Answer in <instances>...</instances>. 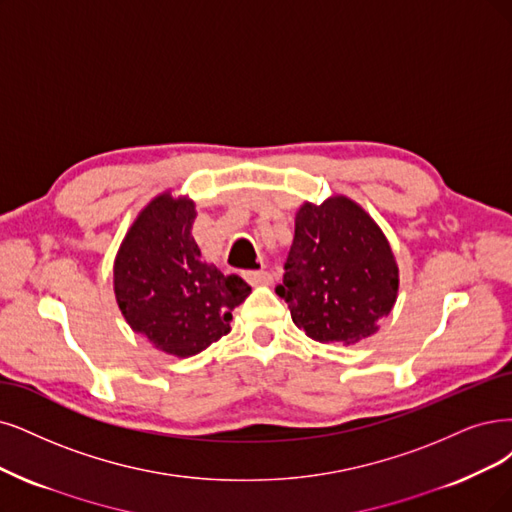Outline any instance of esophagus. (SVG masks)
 <instances>
[{
	"label": "esophagus",
	"instance_id": "esophagus-1",
	"mask_svg": "<svg viewBox=\"0 0 512 512\" xmlns=\"http://www.w3.org/2000/svg\"><path fill=\"white\" fill-rule=\"evenodd\" d=\"M242 276L253 287H263V285H270V282H272V274L268 270H249V272H244Z\"/></svg>",
	"mask_w": 512,
	"mask_h": 512
}]
</instances>
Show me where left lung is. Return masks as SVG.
<instances>
[{
	"label": "left lung",
	"mask_w": 512,
	"mask_h": 512,
	"mask_svg": "<svg viewBox=\"0 0 512 512\" xmlns=\"http://www.w3.org/2000/svg\"><path fill=\"white\" fill-rule=\"evenodd\" d=\"M285 270L276 293L293 323L320 344L354 346L371 337L399 295V263L386 234L342 194L297 208Z\"/></svg>",
	"instance_id": "1"
}]
</instances>
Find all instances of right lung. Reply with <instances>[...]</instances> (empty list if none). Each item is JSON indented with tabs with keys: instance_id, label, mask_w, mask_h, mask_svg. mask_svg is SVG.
<instances>
[{
	"instance_id": "right-lung-1",
	"label": "right lung",
	"mask_w": 512,
	"mask_h": 512,
	"mask_svg": "<svg viewBox=\"0 0 512 512\" xmlns=\"http://www.w3.org/2000/svg\"><path fill=\"white\" fill-rule=\"evenodd\" d=\"M196 202L170 189L128 227L113 261V293L130 329L156 350L187 358L230 333L251 287L202 259L192 236Z\"/></svg>"
}]
</instances>
